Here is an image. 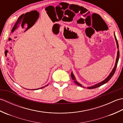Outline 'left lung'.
<instances>
[{
    "label": "left lung",
    "mask_w": 123,
    "mask_h": 123,
    "mask_svg": "<svg viewBox=\"0 0 123 123\" xmlns=\"http://www.w3.org/2000/svg\"><path fill=\"white\" fill-rule=\"evenodd\" d=\"M114 35H115V40H116V44H117V48H118V49H119V48H118V42H117V38L116 37V36L114 34ZM119 49L118 50V51H117V59H116V63H115V66L114 69H113V70H112V71L111 72V73L109 75V76L106 78V79L105 80H104V81H103L98 83V84L97 85H94L93 86H91V87H88V89H94V88H96L97 87H100V86H101V85H103L104 84H105V83H107V82H108L109 80H110L111 77L113 76L114 74H115V71H116V68H117V63H118V60H119ZM71 77L72 78V80L74 81V83H75V84L77 85L78 86H80V87H82V85L80 84V83L79 82H78L76 80H75V77L74 76V74H73V73L71 72Z\"/></svg>",
    "instance_id": "obj_1"
}]
</instances>
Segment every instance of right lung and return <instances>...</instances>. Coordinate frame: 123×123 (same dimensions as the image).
Here are the masks:
<instances>
[{"instance_id":"add662e5","label":"right lung","mask_w":123,"mask_h":123,"mask_svg":"<svg viewBox=\"0 0 123 123\" xmlns=\"http://www.w3.org/2000/svg\"><path fill=\"white\" fill-rule=\"evenodd\" d=\"M48 86V85H46V86ZM44 87H45V86H44V87H41V88H38V89H41V88H44ZM34 90V89H33Z\"/></svg>"}]
</instances>
